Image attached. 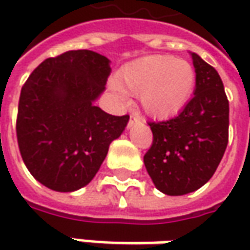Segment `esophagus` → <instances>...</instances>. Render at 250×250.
Wrapping results in <instances>:
<instances>
[{
	"mask_svg": "<svg viewBox=\"0 0 250 250\" xmlns=\"http://www.w3.org/2000/svg\"><path fill=\"white\" fill-rule=\"evenodd\" d=\"M145 121L143 118L140 117L139 114H136V112H133V114H130V118H129V124H128V128H132L133 125H136V124H143Z\"/></svg>",
	"mask_w": 250,
	"mask_h": 250,
	"instance_id": "34e87169",
	"label": "esophagus"
}]
</instances>
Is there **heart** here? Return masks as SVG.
<instances>
[{
    "instance_id": "b5f03b06",
    "label": "heart",
    "mask_w": 250,
    "mask_h": 250,
    "mask_svg": "<svg viewBox=\"0 0 250 250\" xmlns=\"http://www.w3.org/2000/svg\"><path fill=\"white\" fill-rule=\"evenodd\" d=\"M196 86V71L185 60L171 55H147L125 63L110 89L125 100L128 91L139 94L145 112L153 118H169L185 108Z\"/></svg>"
}]
</instances>
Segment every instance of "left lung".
<instances>
[{
    "mask_svg": "<svg viewBox=\"0 0 250 250\" xmlns=\"http://www.w3.org/2000/svg\"><path fill=\"white\" fill-rule=\"evenodd\" d=\"M196 71L192 100L175 118L150 122L153 145L143 161L154 187L169 196L202 188L216 172L228 143V100L216 69L190 53Z\"/></svg>",
    "mask_w": 250,
    "mask_h": 250,
    "instance_id": "8db88e82",
    "label": "left lung"
}]
</instances>
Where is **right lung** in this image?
<instances>
[{
	"label": "right lung",
	"instance_id": "add662e5",
	"mask_svg": "<svg viewBox=\"0 0 250 250\" xmlns=\"http://www.w3.org/2000/svg\"><path fill=\"white\" fill-rule=\"evenodd\" d=\"M110 60L90 50L66 51L40 63L22 87L16 136L24 166L57 192L86 187L129 117L94 103L105 90Z\"/></svg>",
	"mask_w": 250,
	"mask_h": 250
}]
</instances>
